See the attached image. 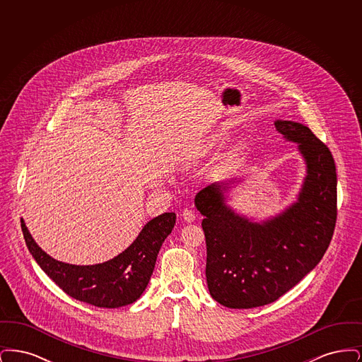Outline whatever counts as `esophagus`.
<instances>
[{
  "label": "esophagus",
  "mask_w": 362,
  "mask_h": 362,
  "mask_svg": "<svg viewBox=\"0 0 362 362\" xmlns=\"http://www.w3.org/2000/svg\"><path fill=\"white\" fill-rule=\"evenodd\" d=\"M182 217L185 218V221L192 223L195 220V211L191 210V209H185L183 213H182Z\"/></svg>",
  "instance_id": "esophagus-1"
}]
</instances>
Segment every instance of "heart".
Returning <instances> with one entry per match:
<instances>
[{
  "label": "heart",
  "mask_w": 362,
  "mask_h": 362,
  "mask_svg": "<svg viewBox=\"0 0 362 362\" xmlns=\"http://www.w3.org/2000/svg\"><path fill=\"white\" fill-rule=\"evenodd\" d=\"M210 145H211V144H207V145H206L207 148H209V146H210Z\"/></svg>",
  "instance_id": "1"
}]
</instances>
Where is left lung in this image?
I'll return each mask as SVG.
<instances>
[{"label": "left lung", "mask_w": 362, "mask_h": 362, "mask_svg": "<svg viewBox=\"0 0 362 362\" xmlns=\"http://www.w3.org/2000/svg\"><path fill=\"white\" fill-rule=\"evenodd\" d=\"M274 124L285 139L298 144L307 165L297 202L259 224L225 204L229 183H214L195 195L205 217L207 288L228 308H257L291 291L323 258L337 223V168L327 145L301 123Z\"/></svg>", "instance_id": "1"}]
</instances>
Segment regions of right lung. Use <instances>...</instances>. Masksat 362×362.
Wrapping results in <instances>:
<instances>
[{"label": "right lung", "instance_id": "right-lung-1", "mask_svg": "<svg viewBox=\"0 0 362 362\" xmlns=\"http://www.w3.org/2000/svg\"><path fill=\"white\" fill-rule=\"evenodd\" d=\"M175 221V213L155 217L118 257L92 266L55 260L35 243L23 220L21 230L36 263L64 292L99 308H119L137 301L146 289L155 270L157 254L173 232Z\"/></svg>", "mask_w": 362, "mask_h": 362}]
</instances>
